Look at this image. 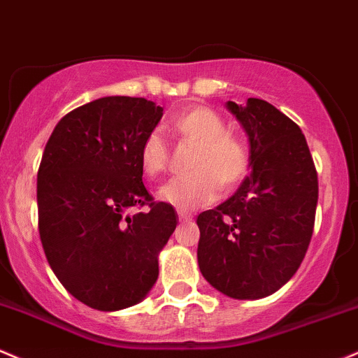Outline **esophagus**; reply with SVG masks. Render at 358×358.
Listing matches in <instances>:
<instances>
[{
  "mask_svg": "<svg viewBox=\"0 0 358 358\" xmlns=\"http://www.w3.org/2000/svg\"><path fill=\"white\" fill-rule=\"evenodd\" d=\"M178 215H179V220H180V222H184V223H187V222H192V215H191V213L178 211Z\"/></svg>",
  "mask_w": 358,
  "mask_h": 358,
  "instance_id": "34e87169",
  "label": "esophagus"
}]
</instances>
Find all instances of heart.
Instances as JSON below:
<instances>
[{
	"label": "heart",
	"mask_w": 358,
	"mask_h": 358,
	"mask_svg": "<svg viewBox=\"0 0 358 358\" xmlns=\"http://www.w3.org/2000/svg\"><path fill=\"white\" fill-rule=\"evenodd\" d=\"M171 128L176 135L196 143L191 159L192 172L167 180L159 199L178 211L206 206L216 198L220 184L224 189L236 186L248 171L247 147L228 134L222 116L210 108L194 106L174 116ZM140 167L148 178L162 174L169 164V147L159 134L147 135L140 147Z\"/></svg>",
	"instance_id": "obj_1"
}]
</instances>
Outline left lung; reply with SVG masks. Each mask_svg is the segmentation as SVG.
Here are the masks:
<instances>
[{"label":"left lung","mask_w":358,"mask_h":358,"mask_svg":"<svg viewBox=\"0 0 358 358\" xmlns=\"http://www.w3.org/2000/svg\"><path fill=\"white\" fill-rule=\"evenodd\" d=\"M250 145V176L198 216L204 279L233 299L274 294L296 274L311 242L318 174L301 128L264 99L227 103Z\"/></svg>","instance_id":"obj_1"}]
</instances>
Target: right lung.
<instances>
[{
    "label": "right lung",
    "instance_id": "1",
    "mask_svg": "<svg viewBox=\"0 0 358 358\" xmlns=\"http://www.w3.org/2000/svg\"><path fill=\"white\" fill-rule=\"evenodd\" d=\"M145 98L106 96L67 113L37 174L38 231L52 271L92 309L140 303L159 277V252L178 213L143 186L140 147L162 118ZM151 210L125 215L134 206Z\"/></svg>",
    "mask_w": 358,
    "mask_h": 358
}]
</instances>
